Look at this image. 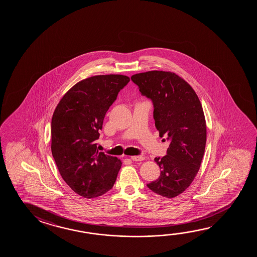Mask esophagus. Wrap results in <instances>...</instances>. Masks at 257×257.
I'll return each instance as SVG.
<instances>
[{"mask_svg": "<svg viewBox=\"0 0 257 257\" xmlns=\"http://www.w3.org/2000/svg\"><path fill=\"white\" fill-rule=\"evenodd\" d=\"M131 160H134V161H143L144 160V157H143V156H133V157H131Z\"/></svg>", "mask_w": 257, "mask_h": 257, "instance_id": "1", "label": "esophagus"}]
</instances>
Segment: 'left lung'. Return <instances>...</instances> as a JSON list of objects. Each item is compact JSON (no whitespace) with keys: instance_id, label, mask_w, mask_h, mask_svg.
<instances>
[{"instance_id":"8db88e82","label":"left lung","mask_w":257,"mask_h":257,"mask_svg":"<svg viewBox=\"0 0 257 257\" xmlns=\"http://www.w3.org/2000/svg\"><path fill=\"white\" fill-rule=\"evenodd\" d=\"M143 96L152 99L160 137L169 141L167 155L155 158L160 176L147 186L175 198L189 187L201 167L206 144V121L196 93L175 72L150 71L131 77Z\"/></svg>"}]
</instances>
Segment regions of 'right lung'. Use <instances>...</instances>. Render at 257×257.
Wrapping results in <instances>:
<instances>
[{"label": "right lung", "instance_id": "1", "mask_svg": "<svg viewBox=\"0 0 257 257\" xmlns=\"http://www.w3.org/2000/svg\"><path fill=\"white\" fill-rule=\"evenodd\" d=\"M130 81L121 74L80 80L63 95L51 122V151L60 175L76 194L101 196L116 180L122 161L97 149L105 113Z\"/></svg>", "mask_w": 257, "mask_h": 257}]
</instances>
